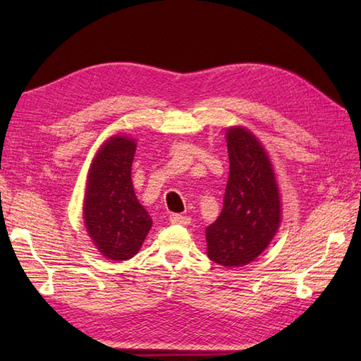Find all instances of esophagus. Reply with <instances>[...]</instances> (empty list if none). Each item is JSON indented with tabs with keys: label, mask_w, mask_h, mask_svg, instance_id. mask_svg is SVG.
I'll list each match as a JSON object with an SVG mask.
<instances>
[{
	"label": "esophagus",
	"mask_w": 361,
	"mask_h": 361,
	"mask_svg": "<svg viewBox=\"0 0 361 361\" xmlns=\"http://www.w3.org/2000/svg\"><path fill=\"white\" fill-rule=\"evenodd\" d=\"M169 220H171V224H173V225L186 226V225L190 224V219L186 217V216H181V214H172L171 219H169Z\"/></svg>",
	"instance_id": "esophagus-1"
}]
</instances>
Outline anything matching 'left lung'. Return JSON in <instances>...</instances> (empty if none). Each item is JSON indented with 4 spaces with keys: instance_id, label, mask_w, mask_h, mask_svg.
Here are the masks:
<instances>
[{
    "instance_id": "left-lung-1",
    "label": "left lung",
    "mask_w": 361,
    "mask_h": 361,
    "mask_svg": "<svg viewBox=\"0 0 361 361\" xmlns=\"http://www.w3.org/2000/svg\"><path fill=\"white\" fill-rule=\"evenodd\" d=\"M229 176L224 208L206 228L208 257L224 267L252 262L281 225V195L273 164L250 130H226Z\"/></svg>"
}]
</instances>
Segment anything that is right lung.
I'll return each mask as SVG.
<instances>
[{"instance_id": "obj_1", "label": "right lung", "mask_w": 361, "mask_h": 361, "mask_svg": "<svg viewBox=\"0 0 361 361\" xmlns=\"http://www.w3.org/2000/svg\"><path fill=\"white\" fill-rule=\"evenodd\" d=\"M133 137L114 135L91 163L83 220L99 252L110 260L132 259L152 228V217L137 202L132 183Z\"/></svg>"}]
</instances>
